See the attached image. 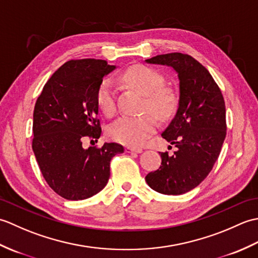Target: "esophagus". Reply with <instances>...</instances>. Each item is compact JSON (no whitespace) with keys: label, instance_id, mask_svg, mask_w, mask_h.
<instances>
[{"label":"esophagus","instance_id":"obj_1","mask_svg":"<svg viewBox=\"0 0 258 258\" xmlns=\"http://www.w3.org/2000/svg\"><path fill=\"white\" fill-rule=\"evenodd\" d=\"M125 152L126 153H138V154H140V153L143 152V150H142V149H136V147H132V146H126Z\"/></svg>","mask_w":258,"mask_h":258}]
</instances>
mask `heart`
Listing matches in <instances>:
<instances>
[{"label":"heart","instance_id":"1","mask_svg":"<svg viewBox=\"0 0 258 258\" xmlns=\"http://www.w3.org/2000/svg\"><path fill=\"white\" fill-rule=\"evenodd\" d=\"M122 80L145 95L143 108L149 109L160 119H167L176 108V98L168 90L163 89L164 79L155 70L144 65H133L124 71ZM96 102L101 111L111 116L116 109L115 86L111 79H104L96 91ZM156 119L150 113L138 116L119 117L108 130L112 140L128 146H141L154 133Z\"/></svg>","mask_w":258,"mask_h":258}]
</instances>
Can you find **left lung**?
Returning a JSON list of instances; mask_svg holds the SVG:
<instances>
[{"label":"left lung","mask_w":258,"mask_h":258,"mask_svg":"<svg viewBox=\"0 0 258 258\" xmlns=\"http://www.w3.org/2000/svg\"><path fill=\"white\" fill-rule=\"evenodd\" d=\"M145 61L173 68L179 80L177 112L162 133L177 150L173 155L161 153L160 168L145 179L158 193L180 195L199 186L220 156L226 136L225 102L210 72L190 55L168 53Z\"/></svg>","instance_id":"1"}]
</instances>
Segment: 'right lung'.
<instances>
[{
	"label": "right lung",
	"instance_id": "add662e5",
	"mask_svg": "<svg viewBox=\"0 0 258 258\" xmlns=\"http://www.w3.org/2000/svg\"><path fill=\"white\" fill-rule=\"evenodd\" d=\"M115 69L104 59H71L54 73L37 97L32 149L48 186L70 201L85 200L108 182L111 160L124 152L117 143L84 149L100 139L97 87Z\"/></svg>",
	"mask_w": 258,
	"mask_h": 258
}]
</instances>
